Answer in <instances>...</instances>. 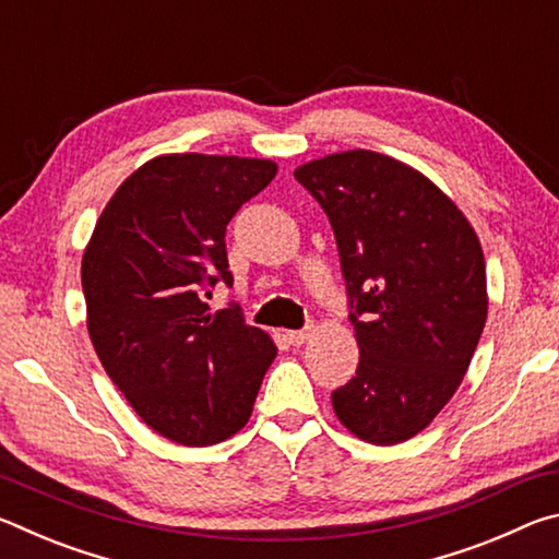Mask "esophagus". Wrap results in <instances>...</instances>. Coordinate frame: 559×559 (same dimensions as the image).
I'll return each instance as SVG.
<instances>
[{
    "label": "esophagus",
    "mask_w": 559,
    "mask_h": 559,
    "mask_svg": "<svg viewBox=\"0 0 559 559\" xmlns=\"http://www.w3.org/2000/svg\"><path fill=\"white\" fill-rule=\"evenodd\" d=\"M310 335H313V328H306V330H290V333H286L288 343H290V345H296V347H300L302 343H308Z\"/></svg>",
    "instance_id": "1"
}]
</instances>
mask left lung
Listing matches in <instances>:
<instances>
[{
	"label": "left lung",
	"instance_id": "left-lung-1",
	"mask_svg": "<svg viewBox=\"0 0 559 559\" xmlns=\"http://www.w3.org/2000/svg\"><path fill=\"white\" fill-rule=\"evenodd\" d=\"M335 231L359 347L333 392L343 427L374 447L416 437L456 394L488 316L473 226L419 169L372 150L300 165Z\"/></svg>",
	"mask_w": 559,
	"mask_h": 559
}]
</instances>
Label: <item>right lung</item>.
<instances>
[{"label":"right lung","mask_w":559,"mask_h":559,"mask_svg":"<svg viewBox=\"0 0 559 559\" xmlns=\"http://www.w3.org/2000/svg\"><path fill=\"white\" fill-rule=\"evenodd\" d=\"M278 173L273 159L159 155L98 216L83 251L86 323L100 365L150 429L212 447L246 427L276 345L239 308L210 313L231 286L226 224Z\"/></svg>","instance_id":"add662e5"}]
</instances>
